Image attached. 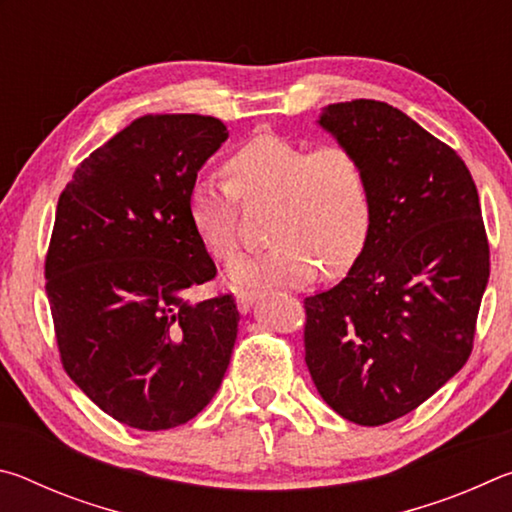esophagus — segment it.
<instances>
[{"label": "esophagus", "instance_id": "esophagus-1", "mask_svg": "<svg viewBox=\"0 0 512 512\" xmlns=\"http://www.w3.org/2000/svg\"><path fill=\"white\" fill-rule=\"evenodd\" d=\"M259 298H262V293H259V291H248V289L239 291L237 293V307H239L241 314H248L250 307H253Z\"/></svg>", "mask_w": 512, "mask_h": 512}]
</instances>
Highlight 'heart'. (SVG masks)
<instances>
[{"label": "heart", "instance_id": "heart-1", "mask_svg": "<svg viewBox=\"0 0 512 512\" xmlns=\"http://www.w3.org/2000/svg\"><path fill=\"white\" fill-rule=\"evenodd\" d=\"M228 178L201 173L189 189V216L216 259L235 257L239 196L273 201L266 235L271 246L228 268L237 289L302 287L320 273L343 275L370 237L372 198L359 155L339 144L309 146L262 133L237 146L225 162Z\"/></svg>", "mask_w": 512, "mask_h": 512}]
</instances>
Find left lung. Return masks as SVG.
<instances>
[{
    "label": "left lung",
    "mask_w": 512,
    "mask_h": 512,
    "mask_svg": "<svg viewBox=\"0 0 512 512\" xmlns=\"http://www.w3.org/2000/svg\"><path fill=\"white\" fill-rule=\"evenodd\" d=\"M318 126L366 167L372 223L348 275L305 298V361L341 418L377 427L418 409L470 359L488 237L470 169L402 110L332 103Z\"/></svg>",
    "instance_id": "left-lung-1"
}]
</instances>
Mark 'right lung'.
Segmentation results:
<instances>
[{"label": "right lung", "instance_id": "1", "mask_svg": "<svg viewBox=\"0 0 512 512\" xmlns=\"http://www.w3.org/2000/svg\"><path fill=\"white\" fill-rule=\"evenodd\" d=\"M228 140L203 115H144L90 153L58 198L45 277L63 368L103 413L142 431L185 424L219 391L235 298L216 275L189 189Z\"/></svg>", "mask_w": 512, "mask_h": 512}]
</instances>
